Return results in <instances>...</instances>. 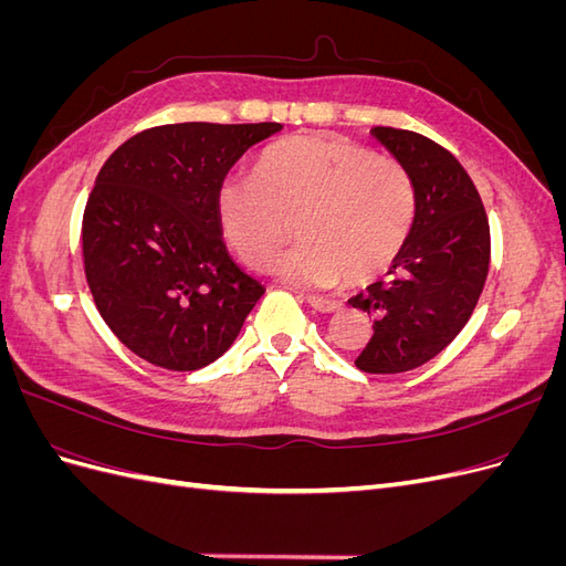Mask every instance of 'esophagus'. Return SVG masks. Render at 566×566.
I'll return each instance as SVG.
<instances>
[{
  "mask_svg": "<svg viewBox=\"0 0 566 566\" xmlns=\"http://www.w3.org/2000/svg\"><path fill=\"white\" fill-rule=\"evenodd\" d=\"M306 302H310V306H314V310L321 312V314H335V312L342 310L339 302L325 300V297H316V295H310V297H306Z\"/></svg>",
  "mask_w": 566,
  "mask_h": 566,
  "instance_id": "1",
  "label": "esophagus"
}]
</instances>
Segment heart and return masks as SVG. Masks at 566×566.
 Instances as JSON below:
<instances>
[{"mask_svg":"<svg viewBox=\"0 0 566 566\" xmlns=\"http://www.w3.org/2000/svg\"><path fill=\"white\" fill-rule=\"evenodd\" d=\"M217 224L238 260L306 287L366 285L399 260L416 221V186L391 156L337 136L295 134L266 146L252 177L221 179Z\"/></svg>","mask_w":566,"mask_h":566,"instance_id":"1","label":"heart"}]
</instances>
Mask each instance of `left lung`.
I'll list each match as a JSON object with an SVG mask.
<instances>
[{
    "mask_svg": "<svg viewBox=\"0 0 566 566\" xmlns=\"http://www.w3.org/2000/svg\"><path fill=\"white\" fill-rule=\"evenodd\" d=\"M373 136L416 186L413 231L391 279L349 300L373 316L356 368L391 375L427 364L465 328L489 276L491 231L476 186L447 148L408 129L375 127Z\"/></svg>",
    "mask_w": 566,
    "mask_h": 566,
    "instance_id": "8db88e82",
    "label": "left lung"
}]
</instances>
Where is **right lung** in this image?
Returning <instances> with one entry per match:
<instances>
[{
  "mask_svg": "<svg viewBox=\"0 0 566 566\" xmlns=\"http://www.w3.org/2000/svg\"><path fill=\"white\" fill-rule=\"evenodd\" d=\"M279 123L160 125L101 167L82 217L84 276L101 318L144 361L198 370L224 354L264 295L229 256L214 193Z\"/></svg>",
  "mask_w": 566,
  "mask_h": 566,
  "instance_id": "right-lung-1",
  "label": "right lung"
}]
</instances>
